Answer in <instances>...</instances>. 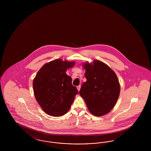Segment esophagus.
I'll return each instance as SVG.
<instances>
[{
	"mask_svg": "<svg viewBox=\"0 0 151 151\" xmlns=\"http://www.w3.org/2000/svg\"><path fill=\"white\" fill-rule=\"evenodd\" d=\"M80 88H81V86H77V89H78V91H80Z\"/></svg>",
	"mask_w": 151,
	"mask_h": 151,
	"instance_id": "1",
	"label": "esophagus"
}]
</instances>
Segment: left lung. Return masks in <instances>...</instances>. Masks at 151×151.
<instances>
[{
	"label": "left lung",
	"mask_w": 151,
	"mask_h": 151,
	"mask_svg": "<svg viewBox=\"0 0 151 151\" xmlns=\"http://www.w3.org/2000/svg\"><path fill=\"white\" fill-rule=\"evenodd\" d=\"M83 67L86 70V81L81 85L79 94L93 115L106 114L114 108L119 96L120 85L117 76L100 60H94L93 64L86 63Z\"/></svg>",
	"instance_id": "8db88e82"
}]
</instances>
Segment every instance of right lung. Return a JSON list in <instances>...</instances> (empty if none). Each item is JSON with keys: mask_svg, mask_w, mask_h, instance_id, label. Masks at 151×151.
I'll return each mask as SVG.
<instances>
[{"mask_svg": "<svg viewBox=\"0 0 151 151\" xmlns=\"http://www.w3.org/2000/svg\"><path fill=\"white\" fill-rule=\"evenodd\" d=\"M74 62L57 59L43 65L33 80V87L36 100L49 115H65L79 92L72 84V78L66 74Z\"/></svg>", "mask_w": 151, "mask_h": 151, "instance_id": "obj_1", "label": "right lung"}]
</instances>
